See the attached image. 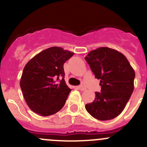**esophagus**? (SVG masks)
<instances>
[{"instance_id": "1", "label": "esophagus", "mask_w": 147, "mask_h": 147, "mask_svg": "<svg viewBox=\"0 0 147 147\" xmlns=\"http://www.w3.org/2000/svg\"><path fill=\"white\" fill-rule=\"evenodd\" d=\"M78 88H79V90H80L81 91H84V90H86V87H84V85H80L78 87Z\"/></svg>"}]
</instances>
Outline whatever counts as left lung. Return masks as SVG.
<instances>
[{
	"label": "left lung",
	"instance_id": "left-lung-1",
	"mask_svg": "<svg viewBox=\"0 0 147 147\" xmlns=\"http://www.w3.org/2000/svg\"><path fill=\"white\" fill-rule=\"evenodd\" d=\"M84 58L101 86V92H95L94 101L85 105L86 110L101 121L117 117L134 90V69L122 53L109 47L92 50Z\"/></svg>",
	"mask_w": 147,
	"mask_h": 147
}]
</instances>
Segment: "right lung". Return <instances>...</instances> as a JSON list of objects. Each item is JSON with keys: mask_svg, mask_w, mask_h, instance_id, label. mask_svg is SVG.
<instances>
[{"mask_svg": "<svg viewBox=\"0 0 147 147\" xmlns=\"http://www.w3.org/2000/svg\"><path fill=\"white\" fill-rule=\"evenodd\" d=\"M74 53L51 47L34 56L23 69L20 86L30 109L42 117L54 115L65 105L71 89L65 81L63 65Z\"/></svg>", "mask_w": 147, "mask_h": 147, "instance_id": "1", "label": "right lung"}]
</instances>
